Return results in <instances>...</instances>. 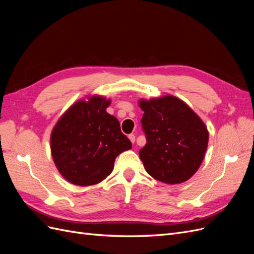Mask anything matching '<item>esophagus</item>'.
Returning <instances> with one entry per match:
<instances>
[{
  "label": "esophagus",
  "mask_w": 254,
  "mask_h": 254,
  "mask_svg": "<svg viewBox=\"0 0 254 254\" xmlns=\"http://www.w3.org/2000/svg\"><path fill=\"white\" fill-rule=\"evenodd\" d=\"M128 137H129V140L131 141V143L133 144V143H134V141H135V135L131 133V134H129V135H128Z\"/></svg>",
  "instance_id": "esophagus-1"
}]
</instances>
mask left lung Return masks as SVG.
Returning a JSON list of instances; mask_svg holds the SVG:
<instances>
[{"label": "left lung", "instance_id": "8db88e82", "mask_svg": "<svg viewBox=\"0 0 254 254\" xmlns=\"http://www.w3.org/2000/svg\"><path fill=\"white\" fill-rule=\"evenodd\" d=\"M146 145L139 155L152 178L168 184L189 180L201 165L209 132L201 119L172 95L140 101Z\"/></svg>", "mask_w": 254, "mask_h": 254}]
</instances>
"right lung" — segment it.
<instances>
[{
	"instance_id": "1",
	"label": "right lung",
	"mask_w": 254,
	"mask_h": 254,
	"mask_svg": "<svg viewBox=\"0 0 254 254\" xmlns=\"http://www.w3.org/2000/svg\"><path fill=\"white\" fill-rule=\"evenodd\" d=\"M110 99L91 96L68 108L51 134L53 160L68 182L88 187L97 184L113 171L121 152L132 147L121 131L120 122L107 113Z\"/></svg>"
}]
</instances>
